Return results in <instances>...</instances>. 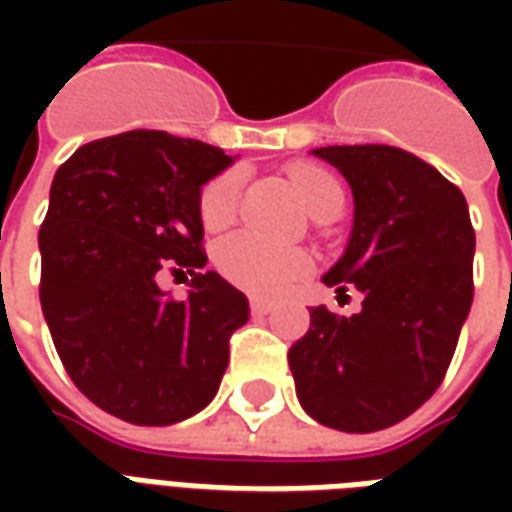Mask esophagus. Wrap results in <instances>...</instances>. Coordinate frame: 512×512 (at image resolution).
<instances>
[{
  "label": "esophagus",
  "instance_id": "obj_1",
  "mask_svg": "<svg viewBox=\"0 0 512 512\" xmlns=\"http://www.w3.org/2000/svg\"><path fill=\"white\" fill-rule=\"evenodd\" d=\"M249 310H252V315H257V318H260V315H268V312L274 310V307H271V301H266V299H252L249 301Z\"/></svg>",
  "mask_w": 512,
  "mask_h": 512
}]
</instances>
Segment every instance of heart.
<instances>
[{
	"label": "heart",
	"instance_id": "obj_1",
	"mask_svg": "<svg viewBox=\"0 0 512 512\" xmlns=\"http://www.w3.org/2000/svg\"><path fill=\"white\" fill-rule=\"evenodd\" d=\"M290 189L315 219H332L343 211L345 191L329 169L318 164H293L288 167ZM241 183L238 175L224 172L205 183L200 194V219L208 230H222L235 219ZM216 268L235 288L257 296H277L296 279L310 271V257L301 249L271 246L255 235L238 233L216 246Z\"/></svg>",
	"mask_w": 512,
	"mask_h": 512
}]
</instances>
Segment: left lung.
I'll list each match as a JSON object with an SVG mask.
<instances>
[{"label": "left lung", "instance_id": "obj_1", "mask_svg": "<svg viewBox=\"0 0 512 512\" xmlns=\"http://www.w3.org/2000/svg\"><path fill=\"white\" fill-rule=\"evenodd\" d=\"M354 191L345 255L323 277L356 288L362 310H310V332L288 351L301 408L321 425L373 433L414 414L452 362L474 296V227L461 189L408 150H312Z\"/></svg>", "mask_w": 512, "mask_h": 512}]
</instances>
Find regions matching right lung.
Listing matches in <instances>:
<instances>
[{"label": "right lung", "instance_id": "1", "mask_svg": "<svg viewBox=\"0 0 512 512\" xmlns=\"http://www.w3.org/2000/svg\"><path fill=\"white\" fill-rule=\"evenodd\" d=\"M224 150L167 131L87 142L51 180L40 224V307L68 376L95 406L134 425H172L208 406L249 304L202 271L200 191ZM161 267L192 274L167 297Z\"/></svg>", "mask_w": 512, "mask_h": 512}]
</instances>
